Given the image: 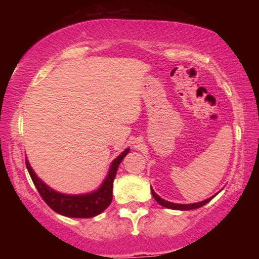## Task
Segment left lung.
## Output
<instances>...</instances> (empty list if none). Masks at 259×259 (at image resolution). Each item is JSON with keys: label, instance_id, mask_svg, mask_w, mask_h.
I'll list each match as a JSON object with an SVG mask.
<instances>
[{"label": "left lung", "instance_id": "1", "mask_svg": "<svg viewBox=\"0 0 259 259\" xmlns=\"http://www.w3.org/2000/svg\"><path fill=\"white\" fill-rule=\"evenodd\" d=\"M151 192H152V196L153 198L156 200L158 203L160 204V206L165 207V208H170V209H178V210H190V209H196V208H200L202 206H204V204L208 203L210 200H212L213 197H209L207 198V200L202 201V202H198V203H191V204H179V203H171V202H168L165 200H163V198H160L158 195L156 194V192L153 191V190H151Z\"/></svg>", "mask_w": 259, "mask_h": 259}]
</instances>
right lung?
<instances>
[{
	"label": "right lung",
	"instance_id": "obj_1",
	"mask_svg": "<svg viewBox=\"0 0 259 259\" xmlns=\"http://www.w3.org/2000/svg\"><path fill=\"white\" fill-rule=\"evenodd\" d=\"M130 148H126L120 156L112 162L109 173L107 175L106 180L103 181L102 186L97 191L88 195H78L70 196L56 192L51 187L44 184L36 174L34 173L28 159L25 160L26 168H28L29 174H30L32 183L36 186L38 194H40L42 200L46 202L47 206L55 210L59 214L70 217V218H91L100 213H102L107 207L111 204L112 195H113V181H114L115 174H117L118 167L124 157L129 153Z\"/></svg>",
	"mask_w": 259,
	"mask_h": 259
}]
</instances>
